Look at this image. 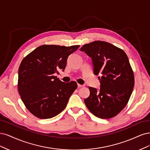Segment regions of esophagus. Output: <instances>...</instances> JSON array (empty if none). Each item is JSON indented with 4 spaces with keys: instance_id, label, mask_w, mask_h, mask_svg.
I'll use <instances>...</instances> for the list:
<instances>
[{
    "instance_id": "obj_1",
    "label": "esophagus",
    "mask_w": 150,
    "mask_h": 150,
    "mask_svg": "<svg viewBox=\"0 0 150 150\" xmlns=\"http://www.w3.org/2000/svg\"><path fill=\"white\" fill-rule=\"evenodd\" d=\"M78 85V87H79V88L83 87V86H84V85H80V84H79V83H78V85Z\"/></svg>"
}]
</instances>
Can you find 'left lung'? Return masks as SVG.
Instances as JSON below:
<instances>
[{"mask_svg": "<svg viewBox=\"0 0 150 150\" xmlns=\"http://www.w3.org/2000/svg\"><path fill=\"white\" fill-rule=\"evenodd\" d=\"M81 51L91 58L94 74L100 89L89 87L84 102L95 116L108 119L117 115L127 105L134 85L133 71L125 52L108 42L96 40L82 46Z\"/></svg>", "mask_w": 150, "mask_h": 150, "instance_id": "obj_1", "label": "left lung"}]
</instances>
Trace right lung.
Here are the masks:
<instances>
[{
  "mask_svg": "<svg viewBox=\"0 0 150 150\" xmlns=\"http://www.w3.org/2000/svg\"><path fill=\"white\" fill-rule=\"evenodd\" d=\"M79 47L43 45L22 60L18 69V93L27 110L36 117L51 118L67 107L77 83H64L55 75L65 70L68 57Z\"/></svg>",
  "mask_w": 150,
  "mask_h": 150,
  "instance_id": "right-lung-1",
  "label": "right lung"
}]
</instances>
